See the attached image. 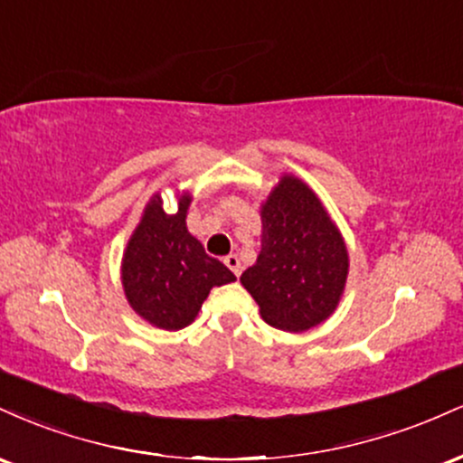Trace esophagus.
I'll list each match as a JSON object with an SVG mask.
<instances>
[{
  "label": "esophagus",
  "instance_id": "1",
  "mask_svg": "<svg viewBox=\"0 0 463 463\" xmlns=\"http://www.w3.org/2000/svg\"><path fill=\"white\" fill-rule=\"evenodd\" d=\"M224 263H226V268L237 276V279L241 276V261H239L237 254H228V257H224Z\"/></svg>",
  "mask_w": 463,
  "mask_h": 463
}]
</instances>
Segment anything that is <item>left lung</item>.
Returning <instances> with one entry per match:
<instances>
[{"label": "left lung", "instance_id": "8db88e82", "mask_svg": "<svg viewBox=\"0 0 463 463\" xmlns=\"http://www.w3.org/2000/svg\"><path fill=\"white\" fill-rule=\"evenodd\" d=\"M261 220V252L241 274V285L269 326L307 331L326 320L342 298L348 276L344 239L316 194L294 176L280 178Z\"/></svg>", "mask_w": 463, "mask_h": 463}]
</instances>
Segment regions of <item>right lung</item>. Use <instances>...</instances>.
Listing matches in <instances>:
<instances>
[{"label":"right lung","mask_w":463,"mask_h":463,"mask_svg":"<svg viewBox=\"0 0 463 463\" xmlns=\"http://www.w3.org/2000/svg\"><path fill=\"white\" fill-rule=\"evenodd\" d=\"M189 202V195H183L176 213L169 215L161 195H154L121 263L130 307L165 331L189 326L209 291L235 280L224 263L209 257L198 239L189 235L184 224Z\"/></svg>","instance_id":"obj_1"}]
</instances>
